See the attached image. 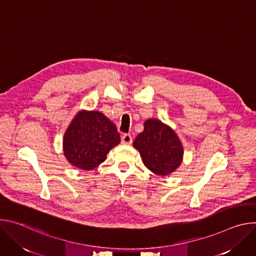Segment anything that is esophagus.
Returning a JSON list of instances; mask_svg holds the SVG:
<instances>
[{
    "label": "esophagus",
    "mask_w": 256,
    "mask_h": 256,
    "mask_svg": "<svg viewBox=\"0 0 256 256\" xmlns=\"http://www.w3.org/2000/svg\"><path fill=\"white\" fill-rule=\"evenodd\" d=\"M132 142V138L130 134H124L122 136V142L124 144H130Z\"/></svg>",
    "instance_id": "esophagus-1"
}]
</instances>
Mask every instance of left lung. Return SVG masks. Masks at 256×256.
<instances>
[{
  "label": "left lung",
  "mask_w": 256,
  "mask_h": 256,
  "mask_svg": "<svg viewBox=\"0 0 256 256\" xmlns=\"http://www.w3.org/2000/svg\"><path fill=\"white\" fill-rule=\"evenodd\" d=\"M132 144L140 152L144 166L159 176L173 173L184 160V146L177 134L156 118L144 122V130Z\"/></svg>",
  "instance_id": "left-lung-1"
}]
</instances>
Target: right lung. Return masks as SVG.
Segmentation results:
<instances>
[{
  "instance_id": "obj_1",
  "label": "right lung",
  "mask_w": 256,
  "mask_h": 256,
  "mask_svg": "<svg viewBox=\"0 0 256 256\" xmlns=\"http://www.w3.org/2000/svg\"><path fill=\"white\" fill-rule=\"evenodd\" d=\"M120 142L116 124L97 110H80L64 132V155L82 170H92L105 161L108 152Z\"/></svg>"
}]
</instances>
